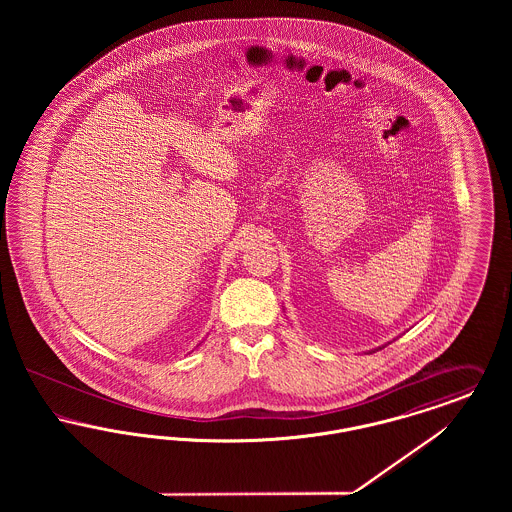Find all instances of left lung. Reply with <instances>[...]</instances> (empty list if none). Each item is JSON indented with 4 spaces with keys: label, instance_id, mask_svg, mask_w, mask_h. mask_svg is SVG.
<instances>
[{
    "label": "left lung",
    "instance_id": "1",
    "mask_svg": "<svg viewBox=\"0 0 512 512\" xmlns=\"http://www.w3.org/2000/svg\"><path fill=\"white\" fill-rule=\"evenodd\" d=\"M388 345V343H386ZM386 345H382V347H386ZM382 347H376V349H372V351H368V353H374V351H378V349H382Z\"/></svg>",
    "mask_w": 512,
    "mask_h": 512
}]
</instances>
